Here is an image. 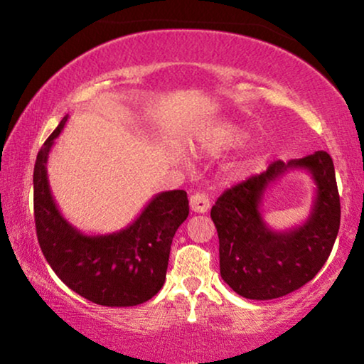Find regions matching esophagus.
Wrapping results in <instances>:
<instances>
[{
	"label": "esophagus",
	"instance_id": "1",
	"mask_svg": "<svg viewBox=\"0 0 364 364\" xmlns=\"http://www.w3.org/2000/svg\"><path fill=\"white\" fill-rule=\"evenodd\" d=\"M191 208L197 213H205L210 208V198L207 193L196 192L191 196Z\"/></svg>",
	"mask_w": 364,
	"mask_h": 364
}]
</instances>
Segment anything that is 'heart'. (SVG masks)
I'll use <instances>...</instances> for the list:
<instances>
[{
	"instance_id": "obj_1",
	"label": "heart",
	"mask_w": 364,
	"mask_h": 364,
	"mask_svg": "<svg viewBox=\"0 0 364 364\" xmlns=\"http://www.w3.org/2000/svg\"><path fill=\"white\" fill-rule=\"evenodd\" d=\"M243 139L245 132L237 126H223L212 134L210 149L212 151H227V149L237 147Z\"/></svg>"
}]
</instances>
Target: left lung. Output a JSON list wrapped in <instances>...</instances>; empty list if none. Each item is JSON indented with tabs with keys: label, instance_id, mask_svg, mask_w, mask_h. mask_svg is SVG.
<instances>
[{
	"label": "left lung",
	"instance_id": "8db88e82",
	"mask_svg": "<svg viewBox=\"0 0 364 364\" xmlns=\"http://www.w3.org/2000/svg\"><path fill=\"white\" fill-rule=\"evenodd\" d=\"M293 168L312 173L316 200L305 224L275 232L262 220L259 205L267 186ZM210 217L218 233L220 275L233 291L248 300H273L298 290L325 265L340 230V193L330 154L272 162L265 172L227 188Z\"/></svg>",
	"mask_w": 364,
	"mask_h": 364
}]
</instances>
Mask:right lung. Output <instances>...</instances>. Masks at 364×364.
I'll use <instances>...</instances> for the list:
<instances>
[{"label": "right lung", "instance_id": "add662e5", "mask_svg": "<svg viewBox=\"0 0 364 364\" xmlns=\"http://www.w3.org/2000/svg\"><path fill=\"white\" fill-rule=\"evenodd\" d=\"M68 117L43 144L34 164V222L43 255L63 283L102 306H136L166 282L172 238L188 215L186 191L161 192L131 225L86 235L61 215L48 181V157Z\"/></svg>", "mask_w": 364, "mask_h": 364}]
</instances>
